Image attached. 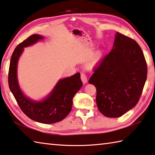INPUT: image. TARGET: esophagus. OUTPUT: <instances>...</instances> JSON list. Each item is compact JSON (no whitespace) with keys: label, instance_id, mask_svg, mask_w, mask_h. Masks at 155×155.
Instances as JSON below:
<instances>
[{"label":"esophagus","instance_id":"obj_1","mask_svg":"<svg viewBox=\"0 0 155 155\" xmlns=\"http://www.w3.org/2000/svg\"><path fill=\"white\" fill-rule=\"evenodd\" d=\"M81 81H83V83L84 84H85L87 82V77L86 74L84 72H81Z\"/></svg>","mask_w":155,"mask_h":155}]
</instances>
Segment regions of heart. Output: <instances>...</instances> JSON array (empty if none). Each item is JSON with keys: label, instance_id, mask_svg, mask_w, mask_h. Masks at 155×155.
Wrapping results in <instances>:
<instances>
[{"label": "heart", "instance_id": "obj_1", "mask_svg": "<svg viewBox=\"0 0 155 155\" xmlns=\"http://www.w3.org/2000/svg\"><path fill=\"white\" fill-rule=\"evenodd\" d=\"M100 58H101V53L100 52H97L96 54H95L94 57H93L92 60L91 61V64H91V66L95 65V64H96L98 61H100Z\"/></svg>", "mask_w": 155, "mask_h": 155}]
</instances>
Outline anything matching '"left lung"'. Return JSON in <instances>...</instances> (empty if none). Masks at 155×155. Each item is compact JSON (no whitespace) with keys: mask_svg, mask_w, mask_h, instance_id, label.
Segmentation results:
<instances>
[{"mask_svg":"<svg viewBox=\"0 0 155 155\" xmlns=\"http://www.w3.org/2000/svg\"><path fill=\"white\" fill-rule=\"evenodd\" d=\"M89 83L97 90L98 110L117 118L137 104L147 78V64L134 39L117 32L111 51L94 69Z\"/></svg>","mask_w":155,"mask_h":155,"instance_id":"obj_1","label":"left lung"}]
</instances>
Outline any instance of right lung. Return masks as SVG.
I'll return each mask as SVG.
<instances>
[{
	"mask_svg": "<svg viewBox=\"0 0 155 155\" xmlns=\"http://www.w3.org/2000/svg\"><path fill=\"white\" fill-rule=\"evenodd\" d=\"M44 38L38 35L29 36L19 44L11 55L8 76L9 87L19 108L30 119L45 124H51L62 120L72 110V99L83 85L80 73L61 79L45 99L36 102L26 97L19 88L17 78V66L24 47L32 45Z\"/></svg>",
	"mask_w": 155,
	"mask_h": 155,
	"instance_id": "obj_1",
	"label": "right lung"
}]
</instances>
